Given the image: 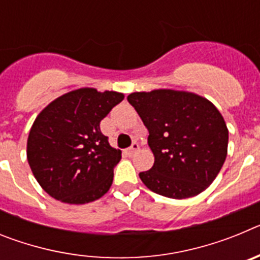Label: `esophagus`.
Instances as JSON below:
<instances>
[{
    "mask_svg": "<svg viewBox=\"0 0 260 260\" xmlns=\"http://www.w3.org/2000/svg\"><path fill=\"white\" fill-rule=\"evenodd\" d=\"M138 150H139V144H138V142H134V143L132 144V147H128L127 148V153L128 155H134Z\"/></svg>",
    "mask_w": 260,
    "mask_h": 260,
    "instance_id": "34e87169",
    "label": "esophagus"
}]
</instances>
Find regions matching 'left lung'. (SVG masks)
Wrapping results in <instances>:
<instances>
[{"mask_svg": "<svg viewBox=\"0 0 260 260\" xmlns=\"http://www.w3.org/2000/svg\"><path fill=\"white\" fill-rule=\"evenodd\" d=\"M127 102L148 128L155 156L150 171L139 173L142 182L173 199L207 189L228 153V127L217 108L197 93L174 89L133 92Z\"/></svg>", "mask_w": 260, "mask_h": 260, "instance_id": "left-lung-1", "label": "left lung"}]
</instances>
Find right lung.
Segmentation results:
<instances>
[{
    "instance_id": "add662e5",
    "label": "right lung",
    "mask_w": 260,
    "mask_h": 260,
    "mask_svg": "<svg viewBox=\"0 0 260 260\" xmlns=\"http://www.w3.org/2000/svg\"><path fill=\"white\" fill-rule=\"evenodd\" d=\"M122 100L123 93L86 87L59 96L39 113L29 130L27 160L52 198L84 204L109 190L121 151L110 147L100 122Z\"/></svg>"
}]
</instances>
